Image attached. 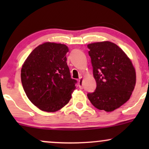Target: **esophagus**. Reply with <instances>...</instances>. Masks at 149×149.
<instances>
[{
  "label": "esophagus",
  "instance_id": "34e87169",
  "mask_svg": "<svg viewBox=\"0 0 149 149\" xmlns=\"http://www.w3.org/2000/svg\"><path fill=\"white\" fill-rule=\"evenodd\" d=\"M83 77H80L79 80H78V86H79V88L80 89L83 88Z\"/></svg>",
  "mask_w": 149,
  "mask_h": 149
}]
</instances>
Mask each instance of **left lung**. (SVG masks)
<instances>
[{"label": "left lung", "mask_w": 149, "mask_h": 149, "mask_svg": "<svg viewBox=\"0 0 149 149\" xmlns=\"http://www.w3.org/2000/svg\"><path fill=\"white\" fill-rule=\"evenodd\" d=\"M95 91L88 94L92 105L111 112L127 102L136 84V72L132 63L123 49L109 41L88 45Z\"/></svg>", "instance_id": "obj_1"}]
</instances>
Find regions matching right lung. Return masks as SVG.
Returning <instances> with one entry per match:
<instances>
[{
    "instance_id": "obj_1",
    "label": "right lung",
    "mask_w": 149,
    "mask_h": 149,
    "mask_svg": "<svg viewBox=\"0 0 149 149\" xmlns=\"http://www.w3.org/2000/svg\"><path fill=\"white\" fill-rule=\"evenodd\" d=\"M69 48L47 42L31 52L21 70L22 86L31 102L40 110L54 112L69 103L77 81L66 63Z\"/></svg>"
}]
</instances>
